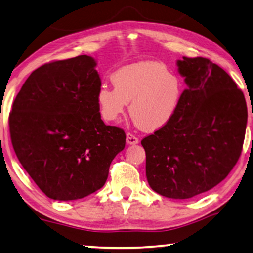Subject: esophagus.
Returning <instances> with one entry per match:
<instances>
[{
	"instance_id": "1",
	"label": "esophagus",
	"mask_w": 253,
	"mask_h": 253,
	"mask_svg": "<svg viewBox=\"0 0 253 253\" xmlns=\"http://www.w3.org/2000/svg\"><path fill=\"white\" fill-rule=\"evenodd\" d=\"M126 143L127 144H136V143H139V139L136 138L134 134H132L131 132H127V133H126Z\"/></svg>"
}]
</instances>
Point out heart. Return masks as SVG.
I'll return each instance as SVG.
<instances>
[{
  "mask_svg": "<svg viewBox=\"0 0 253 253\" xmlns=\"http://www.w3.org/2000/svg\"><path fill=\"white\" fill-rule=\"evenodd\" d=\"M114 88L101 86L96 103L101 117L115 122L130 103V115L138 126L155 131L173 117L183 93V83L158 61H139L111 75Z\"/></svg>",
  "mask_w": 253,
  "mask_h": 253,
  "instance_id": "heart-1",
  "label": "heart"
}]
</instances>
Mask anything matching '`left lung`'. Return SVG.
<instances>
[{
    "label": "left lung",
    "mask_w": 253,
    "mask_h": 253,
    "mask_svg": "<svg viewBox=\"0 0 253 253\" xmlns=\"http://www.w3.org/2000/svg\"><path fill=\"white\" fill-rule=\"evenodd\" d=\"M178 70L187 88L166 126L142 139L150 187L186 200L220 184L241 156L248 109L242 90L220 66L183 57Z\"/></svg>",
    "instance_id": "obj_1"
}]
</instances>
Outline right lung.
Instances as JSON below:
<instances>
[{"mask_svg": "<svg viewBox=\"0 0 253 253\" xmlns=\"http://www.w3.org/2000/svg\"><path fill=\"white\" fill-rule=\"evenodd\" d=\"M96 61L83 55L31 73L12 105V146L23 168L49 198L74 201L104 186L126 147V133L105 126L96 94Z\"/></svg>", "mask_w": 253, "mask_h": 253, "instance_id": "1", "label": "right lung"}]
</instances>
